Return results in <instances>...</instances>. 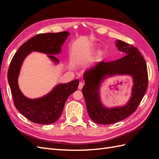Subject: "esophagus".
<instances>
[{"mask_svg":"<svg viewBox=\"0 0 159 159\" xmlns=\"http://www.w3.org/2000/svg\"><path fill=\"white\" fill-rule=\"evenodd\" d=\"M83 86H84V84L82 82H80L79 85H78V89H82V88H83Z\"/></svg>","mask_w":159,"mask_h":159,"instance_id":"esophagus-1","label":"esophagus"}]
</instances>
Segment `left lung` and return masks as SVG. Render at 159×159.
I'll return each mask as SVG.
<instances>
[{"label":"left lung","mask_w":159,"mask_h":159,"mask_svg":"<svg viewBox=\"0 0 159 159\" xmlns=\"http://www.w3.org/2000/svg\"><path fill=\"white\" fill-rule=\"evenodd\" d=\"M118 50L124 54L117 60L98 62L84 73L85 85L82 89L89 117L95 123L109 125L117 123L135 111L148 85L146 62L134 46L123 41H115ZM115 75H129L133 80L131 97L122 107L107 108L100 99V87L104 80Z\"/></svg>","instance_id":"8db88e82"}]
</instances>
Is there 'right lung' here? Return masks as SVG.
I'll list each match as a JSON object with an SVG mask.
<instances>
[{
    "label": "right lung",
    "instance_id": "add662e5",
    "mask_svg": "<svg viewBox=\"0 0 159 159\" xmlns=\"http://www.w3.org/2000/svg\"><path fill=\"white\" fill-rule=\"evenodd\" d=\"M70 34L66 31L38 34L24 43L11 60L7 76L14 105L21 114L33 123L50 125L56 122L63 111L67 99L78 89L79 80L57 84L46 95L30 99L22 93L18 83L23 61L32 52H37L47 54L52 62L58 64L60 61L54 56L61 52L62 45Z\"/></svg>",
    "mask_w": 159,
    "mask_h": 159
}]
</instances>
